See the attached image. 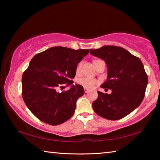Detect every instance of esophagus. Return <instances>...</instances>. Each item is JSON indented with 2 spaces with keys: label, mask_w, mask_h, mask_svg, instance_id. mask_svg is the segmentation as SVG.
Returning <instances> with one entry per match:
<instances>
[{
  "label": "esophagus",
  "mask_w": 160,
  "mask_h": 160,
  "mask_svg": "<svg viewBox=\"0 0 160 160\" xmlns=\"http://www.w3.org/2000/svg\"><path fill=\"white\" fill-rule=\"evenodd\" d=\"M84 90H85V93H88L89 91H90V90H88V89H87V88H84Z\"/></svg>",
  "instance_id": "34e87169"
}]
</instances>
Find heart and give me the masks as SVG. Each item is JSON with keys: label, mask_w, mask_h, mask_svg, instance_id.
<instances>
[{"label": "heart", "mask_w": 160, "mask_h": 160, "mask_svg": "<svg viewBox=\"0 0 160 160\" xmlns=\"http://www.w3.org/2000/svg\"><path fill=\"white\" fill-rule=\"evenodd\" d=\"M81 65H82V63H78V65L77 66V68H76L77 73H78V72H80V68H81ZM78 84H80V85H82L83 88H87V89H92L99 83L98 80H97L94 79V78H88V77L80 78V79L78 80Z\"/></svg>", "instance_id": "obj_1"}]
</instances>
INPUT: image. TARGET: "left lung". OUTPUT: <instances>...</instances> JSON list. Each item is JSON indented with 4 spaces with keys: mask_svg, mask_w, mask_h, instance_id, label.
Listing matches in <instances>:
<instances>
[{
    "mask_svg": "<svg viewBox=\"0 0 160 160\" xmlns=\"http://www.w3.org/2000/svg\"><path fill=\"white\" fill-rule=\"evenodd\" d=\"M90 53L104 60L107 79L102 88L112 93L98 92L92 107L97 114L109 120H118L131 113L141 104L148 85V75L140 59L125 48L104 46ZM107 90V89H106Z\"/></svg>",
    "mask_w": 160,
    "mask_h": 160,
    "instance_id": "1",
    "label": "left lung"
}]
</instances>
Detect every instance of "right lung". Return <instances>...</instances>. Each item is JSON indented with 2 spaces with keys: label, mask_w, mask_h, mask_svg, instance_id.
Returning <instances> with one entry per match:
<instances>
[{
  "label": "right lung",
  "mask_w": 160,
  "mask_h": 160,
  "mask_svg": "<svg viewBox=\"0 0 160 160\" xmlns=\"http://www.w3.org/2000/svg\"><path fill=\"white\" fill-rule=\"evenodd\" d=\"M89 52V49L54 47L32 58L22 78V97L40 121L56 126L73 115L77 100L85 92L82 85H72L70 80L75 76L78 64ZM65 84L71 88L59 92Z\"/></svg>",
  "instance_id": "add662e5"
}]
</instances>
